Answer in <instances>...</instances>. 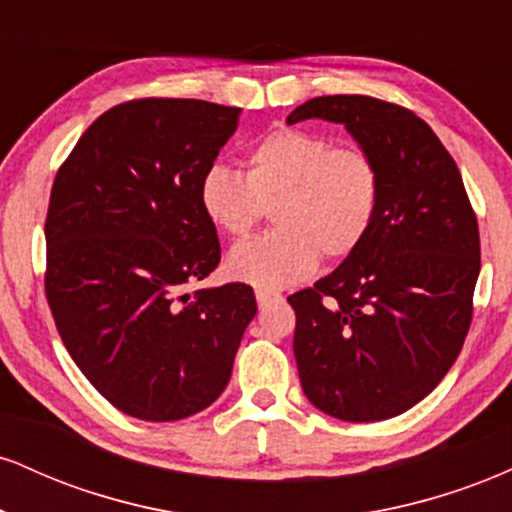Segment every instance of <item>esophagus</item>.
Wrapping results in <instances>:
<instances>
[{"mask_svg": "<svg viewBox=\"0 0 512 512\" xmlns=\"http://www.w3.org/2000/svg\"><path fill=\"white\" fill-rule=\"evenodd\" d=\"M255 296H257V303H260V305H267V303L279 301V298H281L279 293H274V291H269V289H257Z\"/></svg>", "mask_w": 512, "mask_h": 512, "instance_id": "1", "label": "esophagus"}]
</instances>
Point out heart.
I'll return each mask as SVG.
<instances>
[{
	"label": "heart",
	"instance_id": "heart-1",
	"mask_svg": "<svg viewBox=\"0 0 512 512\" xmlns=\"http://www.w3.org/2000/svg\"><path fill=\"white\" fill-rule=\"evenodd\" d=\"M245 175L211 166L199 180V209L216 231L245 238L272 207V231L228 252L233 279L291 286L315 272L320 257L342 262L366 243L383 207V170L361 146L325 134L279 127L252 142Z\"/></svg>",
	"mask_w": 512,
	"mask_h": 512
}]
</instances>
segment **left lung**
<instances>
[{"instance_id": "1", "label": "left lung", "mask_w": 512, "mask_h": 512, "mask_svg": "<svg viewBox=\"0 0 512 512\" xmlns=\"http://www.w3.org/2000/svg\"><path fill=\"white\" fill-rule=\"evenodd\" d=\"M342 122L383 170L366 243L289 296L305 397L342 421H383L421 402L460 356L481 267L479 223L460 168L411 110L320 96L286 117Z\"/></svg>"}]
</instances>
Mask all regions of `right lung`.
Listing matches in <instances>:
<instances>
[{"label": "right lung", "instance_id": "1", "mask_svg": "<svg viewBox=\"0 0 512 512\" xmlns=\"http://www.w3.org/2000/svg\"><path fill=\"white\" fill-rule=\"evenodd\" d=\"M240 108L139 98L105 110L57 170L45 219V296L69 356L142 421L207 409L257 313L248 284L187 291L221 262L199 180Z\"/></svg>", "mask_w": 512, "mask_h": 512}]
</instances>
